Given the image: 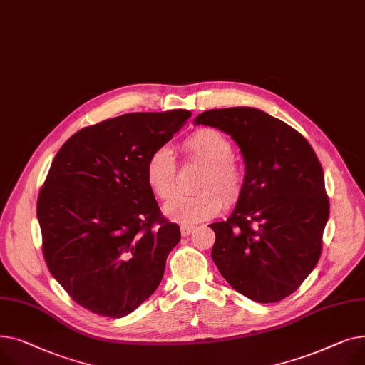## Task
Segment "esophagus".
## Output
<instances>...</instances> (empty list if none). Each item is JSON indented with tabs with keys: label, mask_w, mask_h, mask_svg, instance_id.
Here are the masks:
<instances>
[{
	"label": "esophagus",
	"mask_w": 365,
	"mask_h": 365,
	"mask_svg": "<svg viewBox=\"0 0 365 365\" xmlns=\"http://www.w3.org/2000/svg\"><path fill=\"white\" fill-rule=\"evenodd\" d=\"M194 231V226L192 225H182L180 226V232H182V237H187L192 234Z\"/></svg>",
	"instance_id": "obj_1"
}]
</instances>
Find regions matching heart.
<instances>
[{"mask_svg": "<svg viewBox=\"0 0 365 365\" xmlns=\"http://www.w3.org/2000/svg\"><path fill=\"white\" fill-rule=\"evenodd\" d=\"M182 149L187 163L204 165L197 185L202 192L173 198L164 208L170 219L197 223L217 216L225 207L223 199L227 204L238 202L245 187V173L234 160V145L225 134L213 128L197 130L183 140ZM145 178L157 198L170 200L176 194L178 164L170 149L158 148L150 153Z\"/></svg>", "mask_w": 365, "mask_h": 365, "instance_id": "heart-1", "label": "heart"}]
</instances>
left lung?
Here are the masks:
<instances>
[{"label": "left lung", "mask_w": 365, "mask_h": 365, "mask_svg": "<svg viewBox=\"0 0 365 365\" xmlns=\"http://www.w3.org/2000/svg\"><path fill=\"white\" fill-rule=\"evenodd\" d=\"M195 123L231 134L245 161L234 213L210 225L219 272L255 302L289 297L317 266L330 215L315 150L297 130L255 108L210 109Z\"/></svg>", "instance_id": "8db88e82"}]
</instances>
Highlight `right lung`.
Masks as SVG:
<instances>
[{
  "label": "right lung",
  "instance_id": "obj_1",
  "mask_svg": "<svg viewBox=\"0 0 365 365\" xmlns=\"http://www.w3.org/2000/svg\"><path fill=\"white\" fill-rule=\"evenodd\" d=\"M190 117L134 112L76 131L56 153L36 216L48 271L73 302L121 318L160 285L180 229L163 216L145 164Z\"/></svg>",
  "mask_w": 365,
  "mask_h": 365
}]
</instances>
